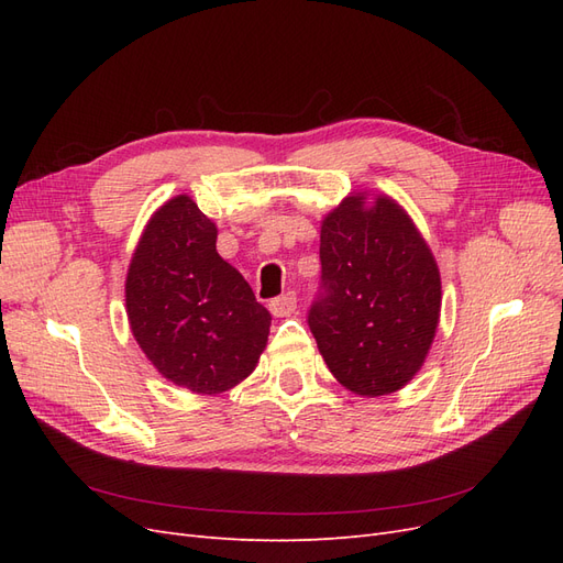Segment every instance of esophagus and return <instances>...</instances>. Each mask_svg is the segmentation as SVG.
I'll return each instance as SVG.
<instances>
[{
	"label": "esophagus",
	"instance_id": "1",
	"mask_svg": "<svg viewBox=\"0 0 563 563\" xmlns=\"http://www.w3.org/2000/svg\"><path fill=\"white\" fill-rule=\"evenodd\" d=\"M296 308H298V298H296L294 291H286V294H282L279 298H272V300H269V312L275 314V317H288V314H294Z\"/></svg>",
	"mask_w": 563,
	"mask_h": 563
}]
</instances>
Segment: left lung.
Returning a JSON list of instances; mask_svg holds the SVG:
<instances>
[{"mask_svg": "<svg viewBox=\"0 0 563 563\" xmlns=\"http://www.w3.org/2000/svg\"><path fill=\"white\" fill-rule=\"evenodd\" d=\"M321 284L308 323L335 380L362 397L401 389L424 364L441 277L395 199L350 195L321 220Z\"/></svg>", "mask_w": 563, "mask_h": 563, "instance_id": "1", "label": "left lung"}]
</instances>
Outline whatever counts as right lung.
<instances>
[{
    "label": "right lung",
    "mask_w": 563,
    "mask_h": 563,
    "mask_svg": "<svg viewBox=\"0 0 563 563\" xmlns=\"http://www.w3.org/2000/svg\"><path fill=\"white\" fill-rule=\"evenodd\" d=\"M216 240V223L178 195L147 220L126 275L135 343L166 380L197 395L251 376L272 321Z\"/></svg>",
    "instance_id": "1"
}]
</instances>
